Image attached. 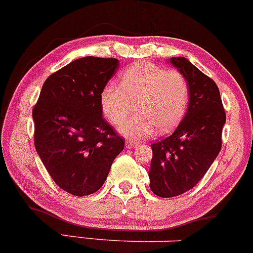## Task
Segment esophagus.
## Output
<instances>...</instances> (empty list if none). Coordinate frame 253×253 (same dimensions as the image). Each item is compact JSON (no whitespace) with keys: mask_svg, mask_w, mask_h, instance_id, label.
I'll list each match as a JSON object with an SVG mask.
<instances>
[{"mask_svg":"<svg viewBox=\"0 0 253 253\" xmlns=\"http://www.w3.org/2000/svg\"><path fill=\"white\" fill-rule=\"evenodd\" d=\"M126 147L127 149H132V148H135V147H136V143H135V142H132V141H126Z\"/></svg>","mask_w":253,"mask_h":253,"instance_id":"34e87169","label":"esophagus"}]
</instances>
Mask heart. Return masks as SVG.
<instances>
[{"label": "heart", "mask_w": 253, "mask_h": 253, "mask_svg": "<svg viewBox=\"0 0 253 253\" xmlns=\"http://www.w3.org/2000/svg\"><path fill=\"white\" fill-rule=\"evenodd\" d=\"M121 86L108 83L100 93V107L112 124H121L137 102V115L119 126L131 140L169 132L183 118L189 101L188 82L181 72L148 61L132 64L121 75Z\"/></svg>", "instance_id": "b5f03b06"}]
</instances>
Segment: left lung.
<instances>
[{
    "label": "left lung",
    "instance_id": "obj_1",
    "mask_svg": "<svg viewBox=\"0 0 253 253\" xmlns=\"http://www.w3.org/2000/svg\"><path fill=\"white\" fill-rule=\"evenodd\" d=\"M168 62L188 82L189 101L175 131L151 146L149 188L162 198L180 195L202 180L221 151L225 123L216 83L183 56L171 58Z\"/></svg>",
    "mask_w": 253,
    "mask_h": 253
}]
</instances>
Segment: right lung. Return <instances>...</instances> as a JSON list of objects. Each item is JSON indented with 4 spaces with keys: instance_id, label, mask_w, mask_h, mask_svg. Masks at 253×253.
I'll return each instance as SVG.
<instances>
[{
    "instance_id": "obj_1",
    "label": "right lung",
    "mask_w": 253,
    "mask_h": 253,
    "mask_svg": "<svg viewBox=\"0 0 253 253\" xmlns=\"http://www.w3.org/2000/svg\"><path fill=\"white\" fill-rule=\"evenodd\" d=\"M118 69L113 58L73 60L45 80L32 111L37 153L70 194L99 191L124 149L126 140L105 122L100 107V93Z\"/></svg>"
}]
</instances>
